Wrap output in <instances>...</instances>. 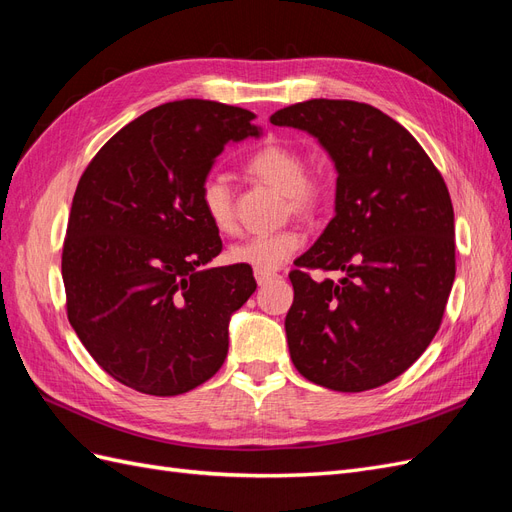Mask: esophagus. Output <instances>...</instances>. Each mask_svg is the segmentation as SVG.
<instances>
[{"mask_svg": "<svg viewBox=\"0 0 512 512\" xmlns=\"http://www.w3.org/2000/svg\"><path fill=\"white\" fill-rule=\"evenodd\" d=\"M254 277H256L258 286H265L267 282H271V280H273L275 273H262V271H254Z\"/></svg>", "mask_w": 512, "mask_h": 512, "instance_id": "1", "label": "esophagus"}]
</instances>
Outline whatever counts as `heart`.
<instances>
[{
  "mask_svg": "<svg viewBox=\"0 0 512 512\" xmlns=\"http://www.w3.org/2000/svg\"><path fill=\"white\" fill-rule=\"evenodd\" d=\"M247 170L260 181H265L277 192L286 194L292 211L307 213L316 209L324 198V183L318 177L305 173V160L297 149L271 143L258 149L247 160ZM200 205L211 226L220 232L235 230V198L228 177L213 173L200 185ZM303 245L301 232L280 230L271 235H258L230 245L228 258L235 265L252 267L254 271L273 273L299 252Z\"/></svg>",
  "mask_w": 512,
  "mask_h": 512,
  "instance_id": "1",
  "label": "heart"
}]
</instances>
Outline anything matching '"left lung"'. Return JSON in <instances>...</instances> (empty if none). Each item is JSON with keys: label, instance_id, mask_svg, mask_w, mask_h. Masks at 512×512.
<instances>
[{"label": "left lung", "instance_id": "8db88e82", "mask_svg": "<svg viewBox=\"0 0 512 512\" xmlns=\"http://www.w3.org/2000/svg\"><path fill=\"white\" fill-rule=\"evenodd\" d=\"M271 123L314 136L337 173L333 220L290 271V359L324 389H376L404 374L440 329L455 282L446 183L416 138L369 104L307 100ZM307 268L345 277L316 283Z\"/></svg>", "mask_w": 512, "mask_h": 512}]
</instances>
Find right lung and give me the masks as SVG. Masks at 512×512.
<instances>
[{"instance_id":"obj_1","label":"right lung","mask_w":512,"mask_h":512,"mask_svg":"<svg viewBox=\"0 0 512 512\" xmlns=\"http://www.w3.org/2000/svg\"><path fill=\"white\" fill-rule=\"evenodd\" d=\"M254 113L179 100L130 121L76 185L61 254L68 320L96 363L130 389H196L228 354L230 316L252 297L245 265L222 252L200 185L228 143L260 138Z\"/></svg>"}]
</instances>
